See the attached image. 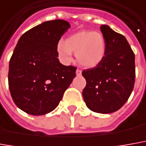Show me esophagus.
<instances>
[{"instance_id": "34e87169", "label": "esophagus", "mask_w": 146, "mask_h": 146, "mask_svg": "<svg viewBox=\"0 0 146 146\" xmlns=\"http://www.w3.org/2000/svg\"><path fill=\"white\" fill-rule=\"evenodd\" d=\"M76 73H77V76H80V75H81V69H77V70H76Z\"/></svg>"}]
</instances>
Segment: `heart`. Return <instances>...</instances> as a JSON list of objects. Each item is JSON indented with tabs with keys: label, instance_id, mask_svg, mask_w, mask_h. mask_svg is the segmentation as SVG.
<instances>
[{
	"label": "heart",
	"instance_id": "obj_1",
	"mask_svg": "<svg viewBox=\"0 0 146 146\" xmlns=\"http://www.w3.org/2000/svg\"><path fill=\"white\" fill-rule=\"evenodd\" d=\"M56 52L64 62H70L72 52H76V58L80 65L93 68L104 60L106 42L101 33L83 30L69 35L65 41H58Z\"/></svg>",
	"mask_w": 146,
	"mask_h": 146
}]
</instances>
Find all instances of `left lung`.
Instances as JSON below:
<instances>
[{"instance_id":"1","label":"left lung","mask_w":146,"mask_h":146,"mask_svg":"<svg viewBox=\"0 0 146 146\" xmlns=\"http://www.w3.org/2000/svg\"><path fill=\"white\" fill-rule=\"evenodd\" d=\"M106 42L102 63L84 69L86 86L82 94L86 106L99 113H110L125 105L135 82V56L126 38L108 25L101 26Z\"/></svg>"}]
</instances>
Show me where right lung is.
Masks as SVG:
<instances>
[{
    "mask_svg": "<svg viewBox=\"0 0 146 146\" xmlns=\"http://www.w3.org/2000/svg\"><path fill=\"white\" fill-rule=\"evenodd\" d=\"M70 28L64 20L48 21L25 32L9 60V88L16 106L29 114L50 113L59 105L77 68L58 60L56 44Z\"/></svg>",
    "mask_w": 146,
    "mask_h": 146,
    "instance_id": "1",
    "label": "right lung"
}]
</instances>
